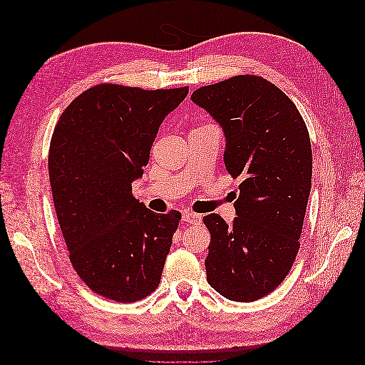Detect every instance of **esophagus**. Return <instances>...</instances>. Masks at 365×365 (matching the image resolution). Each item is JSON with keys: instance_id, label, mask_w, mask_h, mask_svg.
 I'll return each mask as SVG.
<instances>
[{"instance_id": "34e87169", "label": "esophagus", "mask_w": 365, "mask_h": 365, "mask_svg": "<svg viewBox=\"0 0 365 365\" xmlns=\"http://www.w3.org/2000/svg\"><path fill=\"white\" fill-rule=\"evenodd\" d=\"M182 220L187 224H201V215L197 213H193V212H189V210H185V212H182Z\"/></svg>"}]
</instances>
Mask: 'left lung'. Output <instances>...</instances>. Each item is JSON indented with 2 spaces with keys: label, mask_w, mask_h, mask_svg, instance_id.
<instances>
[{
  "label": "left lung",
  "mask_w": 365,
  "mask_h": 365,
  "mask_svg": "<svg viewBox=\"0 0 365 365\" xmlns=\"http://www.w3.org/2000/svg\"><path fill=\"white\" fill-rule=\"evenodd\" d=\"M192 102L225 135L228 173L242 181L228 225L204 216L210 231L207 282L233 302H256L284 280L297 257L312 182V148L291 98L259 76L207 85Z\"/></svg>",
  "instance_id": "1"
}]
</instances>
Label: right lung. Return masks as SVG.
Returning a JSON list of instances; mask_svg holds the SVG:
<instances>
[{
	"label": "right lung",
	"mask_w": 365,
	"mask_h": 365,
	"mask_svg": "<svg viewBox=\"0 0 365 365\" xmlns=\"http://www.w3.org/2000/svg\"><path fill=\"white\" fill-rule=\"evenodd\" d=\"M189 88L96 85L59 117L48 152L53 202L70 260L85 284L132 303L158 288L181 213H153L132 196L152 143Z\"/></svg>",
	"instance_id": "add662e5"
}]
</instances>
